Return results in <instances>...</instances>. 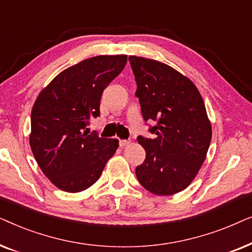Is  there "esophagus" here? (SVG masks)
Returning <instances> with one entry per match:
<instances>
[{"label":"esophagus","mask_w":252,"mask_h":252,"mask_svg":"<svg viewBox=\"0 0 252 252\" xmlns=\"http://www.w3.org/2000/svg\"><path fill=\"white\" fill-rule=\"evenodd\" d=\"M129 143H130V141H128V140H120L119 141L120 147H126V146H128Z\"/></svg>","instance_id":"obj_1"}]
</instances>
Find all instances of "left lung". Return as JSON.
<instances>
[{"label": "left lung", "instance_id": "1", "mask_svg": "<svg viewBox=\"0 0 252 252\" xmlns=\"http://www.w3.org/2000/svg\"><path fill=\"white\" fill-rule=\"evenodd\" d=\"M128 61L144 122H156L149 128L153 139L137 137L147 155L136 178L155 195L177 194L194 180L211 142L204 102L190 79L173 67L144 57Z\"/></svg>", "mask_w": 252, "mask_h": 252}]
</instances>
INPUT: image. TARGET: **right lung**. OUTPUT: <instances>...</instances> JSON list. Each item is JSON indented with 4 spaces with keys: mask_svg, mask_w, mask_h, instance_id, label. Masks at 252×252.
<instances>
[{
    "mask_svg": "<svg viewBox=\"0 0 252 252\" xmlns=\"http://www.w3.org/2000/svg\"><path fill=\"white\" fill-rule=\"evenodd\" d=\"M126 63V55L88 58L61 72L37 96L30 146L44 175L62 190L94 185L119 147L117 139L88 134L87 126L99 116L103 91Z\"/></svg>",
    "mask_w": 252,
    "mask_h": 252,
    "instance_id": "obj_1",
    "label": "right lung"
}]
</instances>
